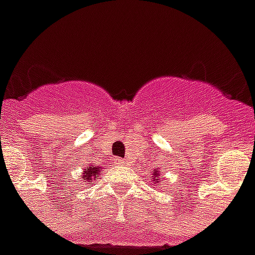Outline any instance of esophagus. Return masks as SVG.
<instances>
[{
    "label": "esophagus",
    "mask_w": 255,
    "mask_h": 255,
    "mask_svg": "<svg viewBox=\"0 0 255 255\" xmlns=\"http://www.w3.org/2000/svg\"><path fill=\"white\" fill-rule=\"evenodd\" d=\"M115 164H116V165H126V160H122V158H116V160H115Z\"/></svg>",
    "instance_id": "1"
}]
</instances>
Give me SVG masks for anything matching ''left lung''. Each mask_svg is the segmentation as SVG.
Wrapping results in <instances>:
<instances>
[{
    "instance_id": "obj_1",
    "label": "left lung",
    "mask_w": 255,
    "mask_h": 255,
    "mask_svg": "<svg viewBox=\"0 0 255 255\" xmlns=\"http://www.w3.org/2000/svg\"><path fill=\"white\" fill-rule=\"evenodd\" d=\"M158 177H160V173H158V172L155 171L154 172V176H153V182H158ZM161 179H162V177H161Z\"/></svg>"
}]
</instances>
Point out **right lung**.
<instances>
[{
	"label": "right lung",
	"mask_w": 255,
	"mask_h": 255,
	"mask_svg": "<svg viewBox=\"0 0 255 255\" xmlns=\"http://www.w3.org/2000/svg\"><path fill=\"white\" fill-rule=\"evenodd\" d=\"M100 175H101V168H98V166H95V165L94 166L90 165L84 169L82 177H83L84 182H93V180H94V177H98Z\"/></svg>",
	"instance_id": "1"
}]
</instances>
